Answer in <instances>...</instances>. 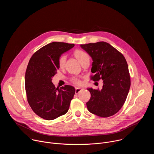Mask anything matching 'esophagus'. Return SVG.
I'll list each match as a JSON object with an SVG mask.
<instances>
[{"mask_svg":"<svg viewBox=\"0 0 154 154\" xmlns=\"http://www.w3.org/2000/svg\"><path fill=\"white\" fill-rule=\"evenodd\" d=\"M82 90V88H75V93L76 94H78L80 91Z\"/></svg>","mask_w":154,"mask_h":154,"instance_id":"esophagus-1","label":"esophagus"}]
</instances>
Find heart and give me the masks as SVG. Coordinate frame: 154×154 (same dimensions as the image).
<instances>
[{
  "instance_id": "b5f03b06",
  "label": "heart",
  "mask_w": 154,
  "mask_h": 154,
  "mask_svg": "<svg viewBox=\"0 0 154 154\" xmlns=\"http://www.w3.org/2000/svg\"><path fill=\"white\" fill-rule=\"evenodd\" d=\"M74 54L75 57L77 58V59L79 61L80 63L83 62L84 61L86 60H89L90 57L89 55L85 51L81 50V49H76L74 52ZM66 60V57L65 55H62L58 60V66L60 68H63L65 64ZM71 81L75 85H80L81 83V81L80 79L77 77H73L71 78Z\"/></svg>"
}]
</instances>
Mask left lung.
I'll return each instance as SVG.
<instances>
[{
	"mask_svg": "<svg viewBox=\"0 0 154 154\" xmlns=\"http://www.w3.org/2000/svg\"><path fill=\"white\" fill-rule=\"evenodd\" d=\"M93 59L91 79L103 80L102 89L88 88L91 98L86 102L90 112L102 118L117 113L123 106L130 87L128 64L124 55L109 44L100 41L81 45Z\"/></svg>",
	"mask_w": 154,
	"mask_h": 154,
	"instance_id": "left-lung-1",
	"label": "left lung"
}]
</instances>
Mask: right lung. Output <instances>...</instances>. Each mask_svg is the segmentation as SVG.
<instances>
[{"label":"right lung","mask_w":154,"mask_h":154,"mask_svg":"<svg viewBox=\"0 0 154 154\" xmlns=\"http://www.w3.org/2000/svg\"><path fill=\"white\" fill-rule=\"evenodd\" d=\"M74 44L53 42L37 51L31 57L26 72L27 101L35 114L46 120H53L66 113L75 93L74 88L65 85L59 89L52 78L59 69L58 60Z\"/></svg>","instance_id":"obj_1"}]
</instances>
